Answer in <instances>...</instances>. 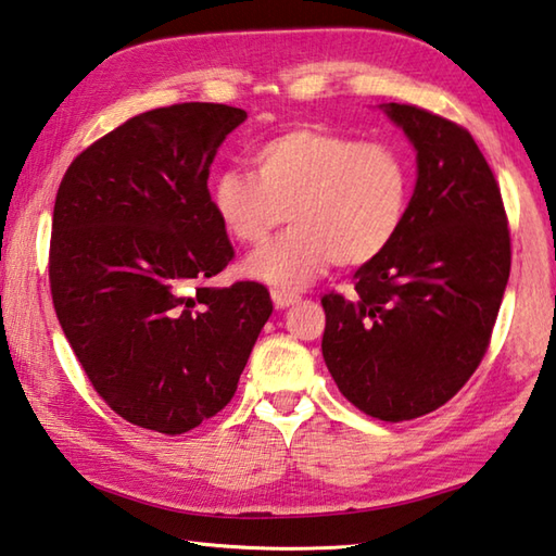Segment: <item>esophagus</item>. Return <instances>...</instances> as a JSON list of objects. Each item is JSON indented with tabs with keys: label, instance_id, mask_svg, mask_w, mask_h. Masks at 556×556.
Segmentation results:
<instances>
[{
	"label": "esophagus",
	"instance_id": "obj_1",
	"mask_svg": "<svg viewBox=\"0 0 556 556\" xmlns=\"http://www.w3.org/2000/svg\"><path fill=\"white\" fill-rule=\"evenodd\" d=\"M271 301H275L277 308L285 311V308H289V306L299 304L301 296H299V294H291V291H271Z\"/></svg>",
	"mask_w": 556,
	"mask_h": 556
}]
</instances>
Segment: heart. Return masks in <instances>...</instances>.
Instances as JSON below:
<instances>
[{
	"label": "heart",
	"instance_id": "obj_1",
	"mask_svg": "<svg viewBox=\"0 0 556 556\" xmlns=\"http://www.w3.org/2000/svg\"><path fill=\"white\" fill-rule=\"evenodd\" d=\"M250 160L258 177L220 169L211 204L228 236L248 248L265 245L289 214L294 228L245 262V275L271 289H304L332 262L367 265L406 226L413 173L393 146L299 126L260 143Z\"/></svg>",
	"mask_w": 556,
	"mask_h": 556
}]
</instances>
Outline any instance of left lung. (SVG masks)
Masks as SVG:
<instances>
[{
    "instance_id": "left-lung-1",
    "label": "left lung",
    "mask_w": 556,
    "mask_h": 556,
    "mask_svg": "<svg viewBox=\"0 0 556 556\" xmlns=\"http://www.w3.org/2000/svg\"><path fill=\"white\" fill-rule=\"evenodd\" d=\"M379 109L416 150V189L401 236L355 271L357 294L320 299V350L342 396L401 422L440 408L479 367L508 285L510 236L469 130L418 106Z\"/></svg>"
}]
</instances>
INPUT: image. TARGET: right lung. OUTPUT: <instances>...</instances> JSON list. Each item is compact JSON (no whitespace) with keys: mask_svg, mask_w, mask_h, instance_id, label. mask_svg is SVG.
I'll return each mask as SVG.
<instances>
[{"mask_svg":"<svg viewBox=\"0 0 556 556\" xmlns=\"http://www.w3.org/2000/svg\"><path fill=\"white\" fill-rule=\"evenodd\" d=\"M245 118L146 111L79 153L55 197L50 291L70 348L111 410L165 435L226 408L271 316L257 281L206 285L233 257L208 167Z\"/></svg>","mask_w":556,"mask_h":556,"instance_id":"right-lung-1","label":"right lung"}]
</instances>
